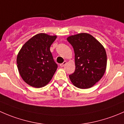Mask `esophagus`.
Instances as JSON below:
<instances>
[{
	"mask_svg": "<svg viewBox=\"0 0 124 124\" xmlns=\"http://www.w3.org/2000/svg\"><path fill=\"white\" fill-rule=\"evenodd\" d=\"M66 63H67V62H66V61H64V62H63V63H61V64H60V67H63V66H64L66 64Z\"/></svg>",
	"mask_w": 124,
	"mask_h": 124,
	"instance_id": "34e87169",
	"label": "esophagus"
}]
</instances>
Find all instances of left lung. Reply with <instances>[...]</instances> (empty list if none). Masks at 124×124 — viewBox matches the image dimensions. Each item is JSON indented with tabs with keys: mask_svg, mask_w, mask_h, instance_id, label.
<instances>
[{
	"mask_svg": "<svg viewBox=\"0 0 124 124\" xmlns=\"http://www.w3.org/2000/svg\"><path fill=\"white\" fill-rule=\"evenodd\" d=\"M67 41L72 46L75 54L74 72L69 75L76 87L87 89L102 78L107 66V54L102 45L89 33L71 35Z\"/></svg>",
	"mask_w": 124,
	"mask_h": 124,
	"instance_id": "obj_1",
	"label": "left lung"
}]
</instances>
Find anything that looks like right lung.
Returning a JSON list of instances; mask_svg holds the SVG:
<instances>
[{"label": "right lung", "mask_w": 124, "mask_h": 124, "mask_svg": "<svg viewBox=\"0 0 124 124\" xmlns=\"http://www.w3.org/2000/svg\"><path fill=\"white\" fill-rule=\"evenodd\" d=\"M57 37L38 33L29 39L18 52L17 68L23 80L29 85L42 87L52 80L57 68L50 52Z\"/></svg>", "instance_id": "right-lung-1"}]
</instances>
